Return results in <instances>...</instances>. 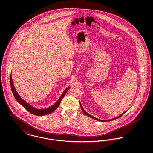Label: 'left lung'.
I'll return each mask as SVG.
<instances>
[{
    "label": "left lung",
    "mask_w": 153,
    "mask_h": 153,
    "mask_svg": "<svg viewBox=\"0 0 153 153\" xmlns=\"http://www.w3.org/2000/svg\"><path fill=\"white\" fill-rule=\"evenodd\" d=\"M80 106H81V109H82V111H83V112L86 115H87L88 117H91V118H93V119H94V120H97V121H102V122H105V121H107L108 120H99V119H98V118H95V117H93V116H92V115H91L90 114H88L87 112L84 110V109L83 108V107H82V105H81V104L80 103ZM127 111H125L124 112H123L122 114H121V115H120L119 116H118V117H115V118H112V119H111V120H109L108 121H112V120H115V119H117V118H118L119 117H120L121 115H123L125 112H126Z\"/></svg>",
    "instance_id": "left-lung-1"
}]
</instances>
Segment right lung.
<instances>
[{"label": "right lung", "instance_id": "right-lung-1", "mask_svg": "<svg viewBox=\"0 0 153 153\" xmlns=\"http://www.w3.org/2000/svg\"><path fill=\"white\" fill-rule=\"evenodd\" d=\"M10 87H11L12 93H13L15 99L16 100V101L21 105H22L25 109H26L27 111H28L29 112H30V113H32L34 115H38V116L39 115V116L45 115H46V114H50V113L53 112L55 109L58 107V106L59 105V104L61 103V101L62 99L65 96L66 92L70 88V87H68L67 88H66L64 90V91L63 92L62 94L61 95V96L60 97V98H59V100L52 106H51L49 108H45V109H38V108H36L32 107V105H30L28 103H27L19 95V94H18L17 91H16L15 88L13 85V81H12V75H10Z\"/></svg>", "mask_w": 153, "mask_h": 153}]
</instances>
